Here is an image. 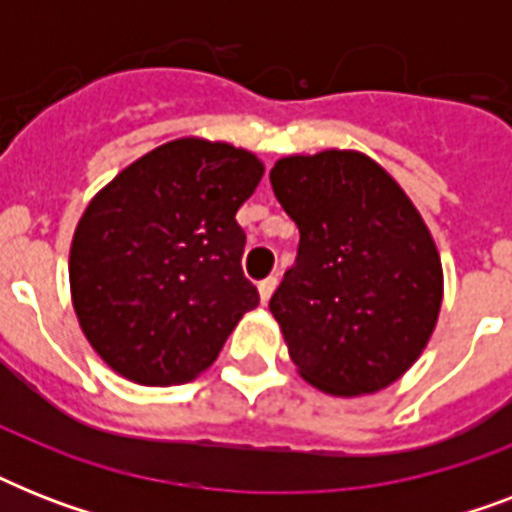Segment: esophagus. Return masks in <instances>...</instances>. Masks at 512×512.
<instances>
[{
    "label": "esophagus",
    "mask_w": 512,
    "mask_h": 512,
    "mask_svg": "<svg viewBox=\"0 0 512 512\" xmlns=\"http://www.w3.org/2000/svg\"><path fill=\"white\" fill-rule=\"evenodd\" d=\"M276 284H279V279H276V276H268V279H263L260 284H257V289H260V300H263V303H268V300H271V295L276 292Z\"/></svg>",
    "instance_id": "1"
}]
</instances>
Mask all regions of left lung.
<instances>
[{
    "label": "left lung",
    "instance_id": "1",
    "mask_svg": "<svg viewBox=\"0 0 512 512\" xmlns=\"http://www.w3.org/2000/svg\"><path fill=\"white\" fill-rule=\"evenodd\" d=\"M271 185L300 228L295 265L271 297L297 372L332 396L388 388L420 358L441 311L428 225L358 151L279 159Z\"/></svg>",
    "mask_w": 512,
    "mask_h": 512
}]
</instances>
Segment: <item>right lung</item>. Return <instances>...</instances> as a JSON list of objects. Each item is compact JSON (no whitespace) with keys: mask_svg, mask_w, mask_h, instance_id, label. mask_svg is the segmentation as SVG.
<instances>
[{"mask_svg":"<svg viewBox=\"0 0 512 512\" xmlns=\"http://www.w3.org/2000/svg\"><path fill=\"white\" fill-rule=\"evenodd\" d=\"M263 162L180 138L140 156L84 209L68 279L84 337L140 385H180L217 358L260 295L241 271L236 212Z\"/></svg>","mask_w":512,"mask_h":512,"instance_id":"right-lung-1","label":"right lung"}]
</instances>
